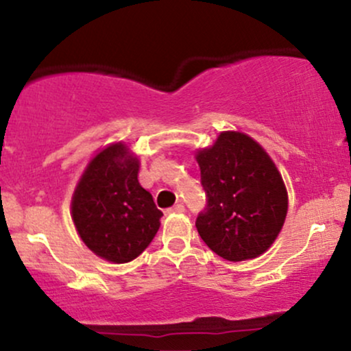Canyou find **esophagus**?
I'll return each mask as SVG.
<instances>
[{
  "instance_id": "34e87169",
  "label": "esophagus",
  "mask_w": 351,
  "mask_h": 351,
  "mask_svg": "<svg viewBox=\"0 0 351 351\" xmlns=\"http://www.w3.org/2000/svg\"><path fill=\"white\" fill-rule=\"evenodd\" d=\"M183 211H184L183 204H175V206H171V208L167 209L168 215H171V213H183Z\"/></svg>"
}]
</instances>
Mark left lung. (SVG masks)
Listing matches in <instances>:
<instances>
[{
  "mask_svg": "<svg viewBox=\"0 0 351 351\" xmlns=\"http://www.w3.org/2000/svg\"><path fill=\"white\" fill-rule=\"evenodd\" d=\"M196 160L206 193L196 217L201 239L232 263L267 251L287 216V191L271 156L251 136L223 132Z\"/></svg>",
  "mask_w": 351,
  "mask_h": 351,
  "instance_id": "1",
  "label": "left lung"
}]
</instances>
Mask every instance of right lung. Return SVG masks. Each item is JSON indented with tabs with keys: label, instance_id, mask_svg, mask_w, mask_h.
Here are the masks:
<instances>
[{
	"label": "right lung",
	"instance_id": "add662e5",
	"mask_svg": "<svg viewBox=\"0 0 351 351\" xmlns=\"http://www.w3.org/2000/svg\"><path fill=\"white\" fill-rule=\"evenodd\" d=\"M136 176L138 160L123 143L110 145L88 163L72 198V219L80 239L115 264L138 257L163 216Z\"/></svg>",
	"mask_w": 351,
	"mask_h": 351
}]
</instances>
